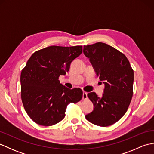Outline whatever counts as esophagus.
I'll list each match as a JSON object with an SVG mask.
<instances>
[{
    "label": "esophagus",
    "instance_id": "1",
    "mask_svg": "<svg viewBox=\"0 0 154 154\" xmlns=\"http://www.w3.org/2000/svg\"><path fill=\"white\" fill-rule=\"evenodd\" d=\"M87 99V93L86 92H83V99L85 100Z\"/></svg>",
    "mask_w": 154,
    "mask_h": 154
}]
</instances>
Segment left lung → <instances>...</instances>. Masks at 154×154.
I'll list each match as a JSON object with an SVG mask.
<instances>
[{"mask_svg":"<svg viewBox=\"0 0 154 154\" xmlns=\"http://www.w3.org/2000/svg\"><path fill=\"white\" fill-rule=\"evenodd\" d=\"M83 53L104 85L101 97L94 92L87 94L94 109L85 118L97 126H110L124 115L131 102L133 69L122 53L102 42L84 45Z\"/></svg>","mask_w":154,"mask_h":154,"instance_id":"obj_1","label":"left lung"}]
</instances>
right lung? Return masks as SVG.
<instances>
[{"instance_id":"1","label":"right lung","mask_w":154,"mask_h":154,"mask_svg":"<svg viewBox=\"0 0 154 154\" xmlns=\"http://www.w3.org/2000/svg\"><path fill=\"white\" fill-rule=\"evenodd\" d=\"M82 51L81 45H53L35 51L29 59L20 75L21 98L34 122L45 126L54 125L64 119L69 104L82 99L81 89H70L58 80Z\"/></svg>"}]
</instances>
